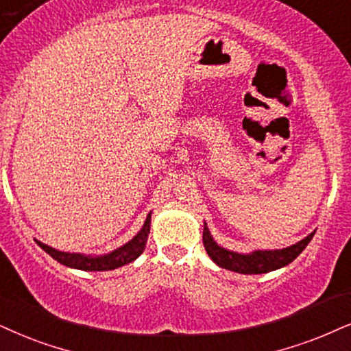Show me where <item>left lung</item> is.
<instances>
[{"label":"left lung","instance_id":"8db88e82","mask_svg":"<svg viewBox=\"0 0 351 351\" xmlns=\"http://www.w3.org/2000/svg\"><path fill=\"white\" fill-rule=\"evenodd\" d=\"M314 233L308 234L304 239L296 243L293 246L283 247V250H264V251H252L251 254H239V252L228 251L225 247L217 245L212 238L208 228L204 225V234L202 241L204 247H206L208 257H210L214 263L219 265V267L233 270V272L238 274H265L270 272V270H277L280 267H285L290 263L298 257L308 243L311 241Z\"/></svg>","mask_w":351,"mask_h":351}]
</instances>
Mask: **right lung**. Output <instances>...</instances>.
Here are the masks:
<instances>
[{
  "mask_svg": "<svg viewBox=\"0 0 351 351\" xmlns=\"http://www.w3.org/2000/svg\"><path fill=\"white\" fill-rule=\"evenodd\" d=\"M150 233V214L144 221V227L141 232L136 234L131 241L123 245L118 250H114L108 254L104 256H86L81 252H64L58 251L55 247H50L48 245L37 241L43 251L48 252L53 259L58 261L60 264L68 265V267L87 270V272H101V270H113L121 267L124 264H130L136 261L137 257L143 254L145 250V243H147V237Z\"/></svg>",
  "mask_w": 351,
  "mask_h": 351,
  "instance_id": "obj_1",
  "label": "right lung"
}]
</instances>
